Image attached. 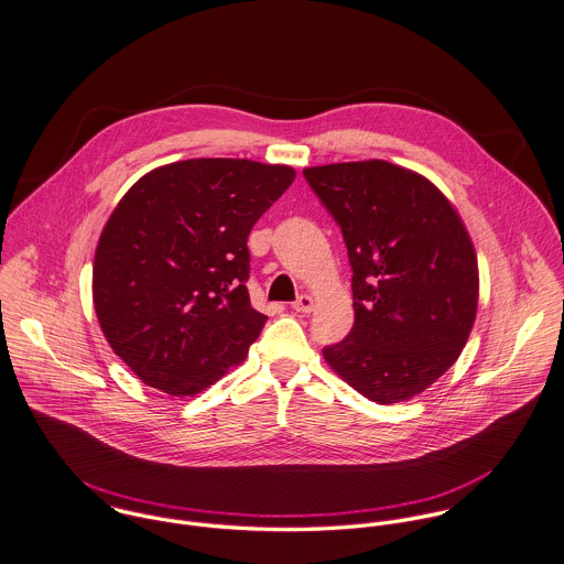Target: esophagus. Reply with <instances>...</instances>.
Masks as SVG:
<instances>
[{"instance_id":"obj_1","label":"esophagus","mask_w":564,"mask_h":564,"mask_svg":"<svg viewBox=\"0 0 564 564\" xmlns=\"http://www.w3.org/2000/svg\"><path fill=\"white\" fill-rule=\"evenodd\" d=\"M292 307H294L296 312H301V314H310V312L314 310V299H312L310 294H301V296L292 303Z\"/></svg>"}]
</instances>
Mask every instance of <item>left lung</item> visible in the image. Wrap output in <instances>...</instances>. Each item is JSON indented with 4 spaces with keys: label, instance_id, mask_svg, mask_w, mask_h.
I'll return each mask as SVG.
<instances>
[{
    "label": "left lung",
    "instance_id": "1",
    "mask_svg": "<svg viewBox=\"0 0 564 564\" xmlns=\"http://www.w3.org/2000/svg\"><path fill=\"white\" fill-rule=\"evenodd\" d=\"M312 192L341 230L355 323L323 348L359 394L399 403L445 375L477 312V257L449 200L423 176L359 161L307 167Z\"/></svg>",
    "mask_w": 564,
    "mask_h": 564
}]
</instances>
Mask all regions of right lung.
<instances>
[{
    "label": "right lung",
    "mask_w": 564,
    "mask_h": 564,
    "mask_svg": "<svg viewBox=\"0 0 564 564\" xmlns=\"http://www.w3.org/2000/svg\"><path fill=\"white\" fill-rule=\"evenodd\" d=\"M294 176L288 165L189 159L152 170L119 200L96 250L94 305L143 383L196 394L246 357L268 321L250 307L246 241Z\"/></svg>",
    "instance_id": "add662e5"
}]
</instances>
